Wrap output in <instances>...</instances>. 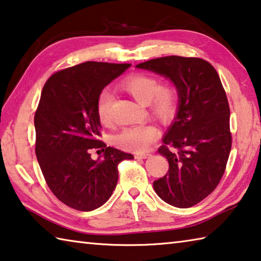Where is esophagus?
Listing matches in <instances>:
<instances>
[{
  "label": "esophagus",
  "mask_w": 261,
  "mask_h": 261,
  "mask_svg": "<svg viewBox=\"0 0 261 261\" xmlns=\"http://www.w3.org/2000/svg\"><path fill=\"white\" fill-rule=\"evenodd\" d=\"M149 155H151V154H148V153H141V154H136L135 158H136V159H146V158H148Z\"/></svg>",
  "instance_id": "34e87169"
}]
</instances>
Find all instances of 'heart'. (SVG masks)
Wrapping results in <instances>:
<instances>
[{
	"label": "heart",
	"mask_w": 261,
	"mask_h": 261,
	"mask_svg": "<svg viewBox=\"0 0 261 261\" xmlns=\"http://www.w3.org/2000/svg\"><path fill=\"white\" fill-rule=\"evenodd\" d=\"M123 90L137 102L149 106V110L161 121H169L177 109V91L171 85L161 86L156 78L145 74H136L122 84ZM113 94L103 91L98 100V115L102 124L110 123V106ZM158 127L152 124L126 127L116 137V144L127 151L143 153L151 147L159 137Z\"/></svg>",
	"instance_id": "b5f03b06"
}]
</instances>
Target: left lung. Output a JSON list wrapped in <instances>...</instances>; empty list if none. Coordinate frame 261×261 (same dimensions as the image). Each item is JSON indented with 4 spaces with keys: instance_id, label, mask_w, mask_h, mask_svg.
<instances>
[{
    "instance_id": "8db88e82",
    "label": "left lung",
    "mask_w": 261,
    "mask_h": 261,
    "mask_svg": "<svg viewBox=\"0 0 261 261\" xmlns=\"http://www.w3.org/2000/svg\"><path fill=\"white\" fill-rule=\"evenodd\" d=\"M136 68L169 79L178 96L175 117L162 138L165 145L158 151L169 169L154 180V191L171 206H194L218 187L231 149L230 110L219 74L196 57L166 56Z\"/></svg>"
}]
</instances>
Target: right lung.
Returning <instances> with one entry per match:
<instances>
[{"label":"right lung","instance_id":"obj_1","mask_svg":"<svg viewBox=\"0 0 261 261\" xmlns=\"http://www.w3.org/2000/svg\"><path fill=\"white\" fill-rule=\"evenodd\" d=\"M130 67L85 62L54 73L42 88L34 116L35 154L51 192L71 208L102 206L116 188L117 165L134 159L106 147L98 115L101 92ZM92 148L103 150V158L91 159Z\"/></svg>","mask_w":261,"mask_h":261}]
</instances>
